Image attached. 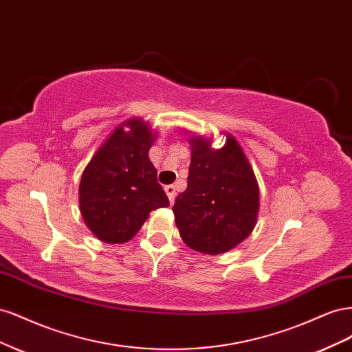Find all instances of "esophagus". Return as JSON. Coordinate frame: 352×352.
Returning a JSON list of instances; mask_svg holds the SVG:
<instances>
[{
    "mask_svg": "<svg viewBox=\"0 0 352 352\" xmlns=\"http://www.w3.org/2000/svg\"><path fill=\"white\" fill-rule=\"evenodd\" d=\"M164 190H166V194H167V197H168V201L173 202V201H175V197H176V188H175V185H167V186H164Z\"/></svg>",
    "mask_w": 352,
    "mask_h": 352,
    "instance_id": "esophagus-1",
    "label": "esophagus"
}]
</instances>
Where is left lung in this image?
I'll return each instance as SVG.
<instances>
[{
	"label": "left lung",
	"instance_id": "8db88e82",
	"mask_svg": "<svg viewBox=\"0 0 352 352\" xmlns=\"http://www.w3.org/2000/svg\"><path fill=\"white\" fill-rule=\"evenodd\" d=\"M188 188L173 206L176 226L190 250L217 255L235 248L257 225L260 189L242 146L230 133L221 148L190 135Z\"/></svg>",
	"mask_w": 352,
	"mask_h": 352
}]
</instances>
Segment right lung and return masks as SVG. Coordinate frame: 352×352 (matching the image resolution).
<instances>
[{
    "label": "right lung",
    "instance_id": "right-lung-1",
    "mask_svg": "<svg viewBox=\"0 0 352 352\" xmlns=\"http://www.w3.org/2000/svg\"><path fill=\"white\" fill-rule=\"evenodd\" d=\"M157 138L142 119H129L94 154L79 184L85 225L105 243L131 241L150 212L168 207L148 153Z\"/></svg>",
    "mask_w": 352,
    "mask_h": 352
}]
</instances>
